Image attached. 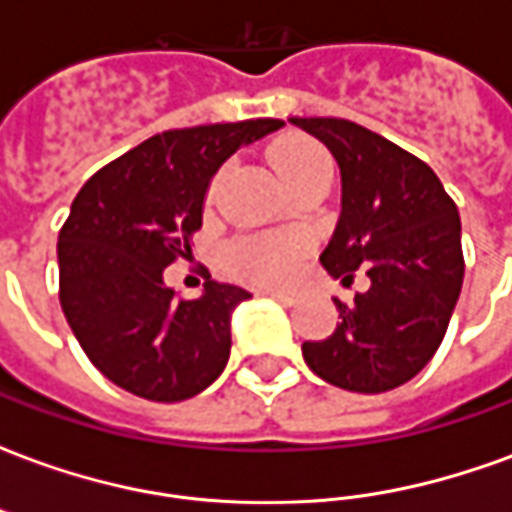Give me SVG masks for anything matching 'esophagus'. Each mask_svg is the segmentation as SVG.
<instances>
[{"mask_svg":"<svg viewBox=\"0 0 512 512\" xmlns=\"http://www.w3.org/2000/svg\"><path fill=\"white\" fill-rule=\"evenodd\" d=\"M260 293H263V296H268V299L282 301V304H296V301H299V296H296V293H290V290L263 288V290H260Z\"/></svg>","mask_w":512,"mask_h":512,"instance_id":"1","label":"esophagus"}]
</instances>
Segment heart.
Returning <instances> with one entry per match:
<instances>
[{
  "mask_svg": "<svg viewBox=\"0 0 512 512\" xmlns=\"http://www.w3.org/2000/svg\"><path fill=\"white\" fill-rule=\"evenodd\" d=\"M279 180L290 186L296 180L332 175V158L315 139L288 136L271 153ZM213 191V186H211ZM301 244L296 238H246L238 241L230 252L233 268L241 277L260 285H282L288 282L299 263Z\"/></svg>",
  "mask_w": 512,
  "mask_h": 512,
  "instance_id": "b5f03b06",
  "label": "heart"
}]
</instances>
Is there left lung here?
<instances>
[{"label": "left lung", "instance_id": "left-lung-1", "mask_svg": "<svg viewBox=\"0 0 512 512\" xmlns=\"http://www.w3.org/2000/svg\"><path fill=\"white\" fill-rule=\"evenodd\" d=\"M321 139L343 175V211L321 263L370 288L351 304L334 299L343 323L301 354L315 376L378 395L406 384L439 351L463 285L461 216L436 172L376 131L340 117H290Z\"/></svg>", "mask_w": 512, "mask_h": 512}]
</instances>
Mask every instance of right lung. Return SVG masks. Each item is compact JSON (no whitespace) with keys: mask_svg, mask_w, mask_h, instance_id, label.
<instances>
[{"mask_svg":"<svg viewBox=\"0 0 512 512\" xmlns=\"http://www.w3.org/2000/svg\"><path fill=\"white\" fill-rule=\"evenodd\" d=\"M282 128L260 117L175 128L87 180L57 241L60 304L87 359L112 384L156 403L211 386L230 359V315L249 290L205 279L178 299L164 268L191 252L213 172L238 147Z\"/></svg>","mask_w":512,"mask_h":512,"instance_id":"1","label":"right lung"}]
</instances>
